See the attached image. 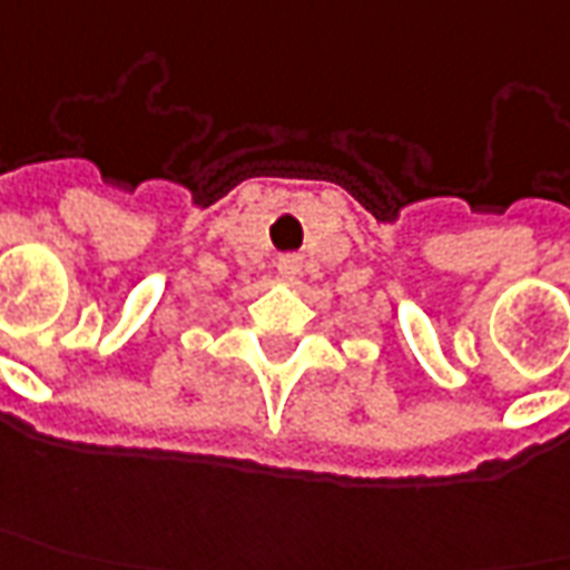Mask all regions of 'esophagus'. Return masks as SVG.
Instances as JSON below:
<instances>
[{
	"instance_id": "1",
	"label": "esophagus",
	"mask_w": 570,
	"mask_h": 570,
	"mask_svg": "<svg viewBox=\"0 0 570 570\" xmlns=\"http://www.w3.org/2000/svg\"><path fill=\"white\" fill-rule=\"evenodd\" d=\"M277 272H281V277H286V281H296L298 274H302V256H298V253H286V256H281V259H277Z\"/></svg>"
}]
</instances>
